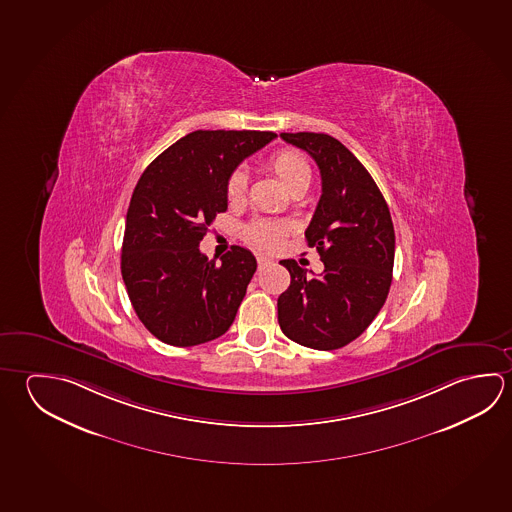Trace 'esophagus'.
Returning a JSON list of instances; mask_svg holds the SVG:
<instances>
[{
	"instance_id": "34e87169",
	"label": "esophagus",
	"mask_w": 512,
	"mask_h": 512,
	"mask_svg": "<svg viewBox=\"0 0 512 512\" xmlns=\"http://www.w3.org/2000/svg\"><path fill=\"white\" fill-rule=\"evenodd\" d=\"M257 264H259V268H266L269 264H273V259L268 257V255H259L257 257Z\"/></svg>"
}]
</instances>
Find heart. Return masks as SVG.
<instances>
[{"mask_svg": "<svg viewBox=\"0 0 512 512\" xmlns=\"http://www.w3.org/2000/svg\"><path fill=\"white\" fill-rule=\"evenodd\" d=\"M271 171L277 174L280 181L286 185L289 192L300 187H309L311 181V167L302 154L295 149H284L280 153L271 156L269 160ZM226 198L230 203H237L244 198L248 190V174L243 169H235L226 178ZM286 234L284 226L269 223V221H255L246 228V237L252 243L266 248L277 246Z\"/></svg>", "mask_w": 512, "mask_h": 512, "instance_id": "1", "label": "heart"}]
</instances>
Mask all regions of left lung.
<instances>
[{"mask_svg": "<svg viewBox=\"0 0 512 512\" xmlns=\"http://www.w3.org/2000/svg\"><path fill=\"white\" fill-rule=\"evenodd\" d=\"M313 158L322 196L305 239L322 259L309 277L295 260H280L291 284L278 296V323L289 340L334 350L356 340L385 304L392 284L395 234L376 181L340 140L323 133H280Z\"/></svg>", "mask_w": 512, "mask_h": 512, "instance_id": "8db88e82", "label": "left lung"}]
</instances>
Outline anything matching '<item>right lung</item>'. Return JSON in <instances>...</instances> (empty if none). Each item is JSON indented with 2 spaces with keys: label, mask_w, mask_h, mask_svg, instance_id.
<instances>
[{
  "label": "right lung",
  "mask_w": 512,
  "mask_h": 512,
  "mask_svg": "<svg viewBox=\"0 0 512 512\" xmlns=\"http://www.w3.org/2000/svg\"><path fill=\"white\" fill-rule=\"evenodd\" d=\"M273 138L271 131H194L163 151L136 183L120 268L140 322L163 343H207L234 323L257 260L232 246L216 264L199 243L228 208V174Z\"/></svg>",
  "instance_id": "right-lung-1"
}]
</instances>
